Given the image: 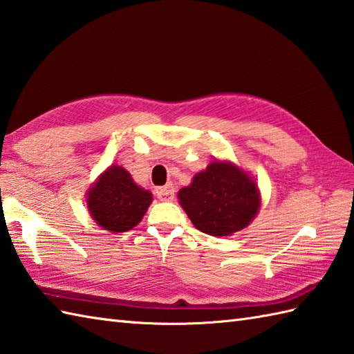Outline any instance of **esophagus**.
I'll return each instance as SVG.
<instances>
[{
  "instance_id": "obj_1",
  "label": "esophagus",
  "mask_w": 354,
  "mask_h": 354,
  "mask_svg": "<svg viewBox=\"0 0 354 354\" xmlns=\"http://www.w3.org/2000/svg\"><path fill=\"white\" fill-rule=\"evenodd\" d=\"M157 197L162 201H172L174 200V187L172 186H163L157 191Z\"/></svg>"
}]
</instances>
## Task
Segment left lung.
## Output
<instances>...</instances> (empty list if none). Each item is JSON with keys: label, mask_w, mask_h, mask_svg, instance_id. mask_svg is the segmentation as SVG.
<instances>
[{"label": "left lung", "mask_w": 354, "mask_h": 354, "mask_svg": "<svg viewBox=\"0 0 354 354\" xmlns=\"http://www.w3.org/2000/svg\"><path fill=\"white\" fill-rule=\"evenodd\" d=\"M178 203L201 232L230 236L248 227L261 207L255 178L238 165L215 158L178 191Z\"/></svg>", "instance_id": "8db88e82"}]
</instances>
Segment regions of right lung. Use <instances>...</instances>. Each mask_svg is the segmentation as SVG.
<instances>
[{"label": "right lung", "instance_id": "right-lung-1", "mask_svg": "<svg viewBox=\"0 0 354 354\" xmlns=\"http://www.w3.org/2000/svg\"><path fill=\"white\" fill-rule=\"evenodd\" d=\"M153 194L137 185L131 174L111 165L86 192V207L96 225L110 232H127L139 225Z\"/></svg>", "mask_w": 354, "mask_h": 354}]
</instances>
